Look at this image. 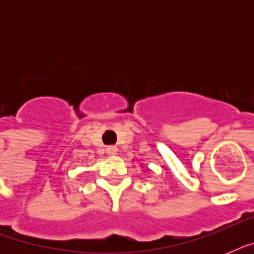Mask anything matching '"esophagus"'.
Here are the masks:
<instances>
[{"label": "esophagus", "mask_w": 254, "mask_h": 254, "mask_svg": "<svg viewBox=\"0 0 254 254\" xmlns=\"http://www.w3.org/2000/svg\"><path fill=\"white\" fill-rule=\"evenodd\" d=\"M107 153L109 155H115L116 153H117V147L116 146H109L107 147Z\"/></svg>", "instance_id": "1"}]
</instances>
